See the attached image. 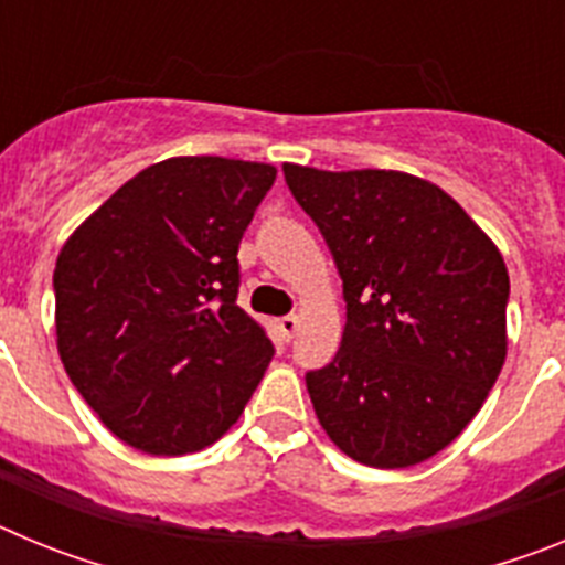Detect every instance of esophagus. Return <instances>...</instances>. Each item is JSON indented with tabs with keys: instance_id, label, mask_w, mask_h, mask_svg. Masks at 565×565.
<instances>
[{
	"instance_id": "34e87169",
	"label": "esophagus",
	"mask_w": 565,
	"mask_h": 565,
	"mask_svg": "<svg viewBox=\"0 0 565 565\" xmlns=\"http://www.w3.org/2000/svg\"><path fill=\"white\" fill-rule=\"evenodd\" d=\"M297 328H299V317H297V313H288V317L279 319V331H282V337H286V339H294Z\"/></svg>"
}]
</instances>
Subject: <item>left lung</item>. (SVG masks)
<instances>
[{
	"instance_id": "8db88e82",
	"label": "left lung",
	"mask_w": 565,
	"mask_h": 565,
	"mask_svg": "<svg viewBox=\"0 0 565 565\" xmlns=\"http://www.w3.org/2000/svg\"><path fill=\"white\" fill-rule=\"evenodd\" d=\"M342 277V344L306 373L344 456L402 469L461 436L507 359L509 274L495 243L436 183L393 169L282 163Z\"/></svg>"
}]
</instances>
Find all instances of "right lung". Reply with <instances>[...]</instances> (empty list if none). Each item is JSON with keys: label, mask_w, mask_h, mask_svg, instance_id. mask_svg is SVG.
<instances>
[{"label": "right lung", "mask_w": 565, "mask_h": 565, "mask_svg": "<svg viewBox=\"0 0 565 565\" xmlns=\"http://www.w3.org/2000/svg\"><path fill=\"white\" fill-rule=\"evenodd\" d=\"M274 178L271 163L167 158L58 252V356L104 427L135 450H203L257 391L274 344L237 306V248Z\"/></svg>", "instance_id": "1"}]
</instances>
